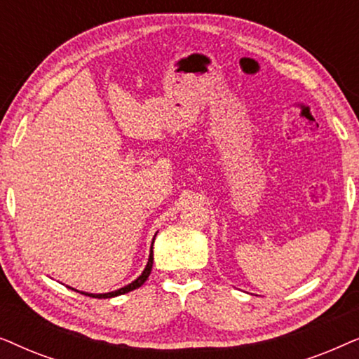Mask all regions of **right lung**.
<instances>
[{"label": "right lung", "instance_id": "1", "mask_svg": "<svg viewBox=\"0 0 359 359\" xmlns=\"http://www.w3.org/2000/svg\"><path fill=\"white\" fill-rule=\"evenodd\" d=\"M155 240V238H154ZM151 247H154V243H151ZM151 266H154V252L150 250V257H149V262H147V266L144 271H142V274L139 278L135 279V281H132L130 284H127V286L117 289V291H112V292H106V294H90V292H81L85 294V296H90V297H96V299H109V297H116V296H121V294H126V292H130L134 291V289L140 287L142 284H144L147 281V278L150 276V271H151ZM73 289V287H70ZM73 291H76V289H73ZM80 292V291H76Z\"/></svg>", "mask_w": 359, "mask_h": 359}]
</instances>
